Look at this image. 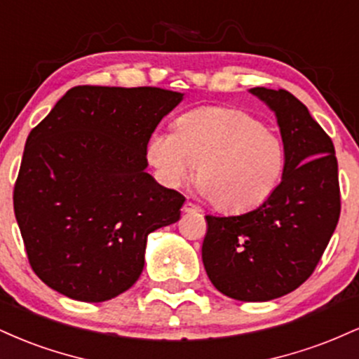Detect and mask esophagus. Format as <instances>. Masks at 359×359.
<instances>
[{"label":"esophagus","mask_w":359,"mask_h":359,"mask_svg":"<svg viewBox=\"0 0 359 359\" xmlns=\"http://www.w3.org/2000/svg\"><path fill=\"white\" fill-rule=\"evenodd\" d=\"M182 211H184V212H199L201 209L197 208L196 204H192L191 201H187V203H185V204L182 205Z\"/></svg>","instance_id":"esophagus-1"}]
</instances>
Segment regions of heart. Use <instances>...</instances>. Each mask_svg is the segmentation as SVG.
I'll return each instance as SVG.
<instances>
[{
  "mask_svg": "<svg viewBox=\"0 0 359 359\" xmlns=\"http://www.w3.org/2000/svg\"><path fill=\"white\" fill-rule=\"evenodd\" d=\"M147 162L160 184L175 189L196 165L199 191L219 211L257 208L277 191L285 148L270 128L246 111L203 106L175 119L174 133H154Z\"/></svg>",
  "mask_w": 359,
  "mask_h": 359,
  "instance_id": "b5f03b06",
  "label": "heart"
}]
</instances>
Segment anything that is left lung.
Segmentation results:
<instances>
[{"instance_id":"1","label":"left lung","mask_w":359,"mask_h":359,"mask_svg":"<svg viewBox=\"0 0 359 359\" xmlns=\"http://www.w3.org/2000/svg\"><path fill=\"white\" fill-rule=\"evenodd\" d=\"M277 116L285 148L282 182L240 216H205L204 269L212 285L243 302L290 294L314 273L341 214L334 145L285 89L253 88Z\"/></svg>"}]
</instances>
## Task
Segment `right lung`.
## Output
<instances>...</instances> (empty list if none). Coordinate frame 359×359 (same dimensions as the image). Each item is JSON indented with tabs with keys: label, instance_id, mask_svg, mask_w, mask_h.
Wrapping results in <instances>:
<instances>
[{
	"label": "right lung",
	"instance_id": "1",
	"mask_svg": "<svg viewBox=\"0 0 359 359\" xmlns=\"http://www.w3.org/2000/svg\"><path fill=\"white\" fill-rule=\"evenodd\" d=\"M184 94L77 86L28 135L13 208L36 277L104 302L145 265L147 236L179 221L185 197L147 174V143Z\"/></svg>",
	"mask_w": 359,
	"mask_h": 359
}]
</instances>
